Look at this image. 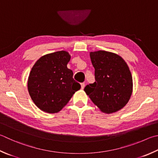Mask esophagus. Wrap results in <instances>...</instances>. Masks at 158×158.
<instances>
[{"label": "esophagus", "instance_id": "34e87169", "mask_svg": "<svg viewBox=\"0 0 158 158\" xmlns=\"http://www.w3.org/2000/svg\"><path fill=\"white\" fill-rule=\"evenodd\" d=\"M81 87L82 90L84 88V87H85V84H84V83H81Z\"/></svg>", "mask_w": 158, "mask_h": 158}]
</instances>
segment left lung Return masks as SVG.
<instances>
[{
  "instance_id": "left-lung-1",
  "label": "left lung",
  "mask_w": 158,
  "mask_h": 158,
  "mask_svg": "<svg viewBox=\"0 0 158 158\" xmlns=\"http://www.w3.org/2000/svg\"><path fill=\"white\" fill-rule=\"evenodd\" d=\"M95 82L85 93L102 112L111 114L124 108L133 93V77L122 56L104 50L90 52Z\"/></svg>"
}]
</instances>
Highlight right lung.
Returning a JSON list of instances; mask_svg holds the SVG:
<instances>
[{
	"label": "right lung",
	"mask_w": 158,
	"mask_h": 158,
	"mask_svg": "<svg viewBox=\"0 0 158 158\" xmlns=\"http://www.w3.org/2000/svg\"><path fill=\"white\" fill-rule=\"evenodd\" d=\"M71 56L65 50L45 54L33 65L27 79V90L37 107L48 113L62 110L81 85L67 67Z\"/></svg>",
	"instance_id": "1"
}]
</instances>
